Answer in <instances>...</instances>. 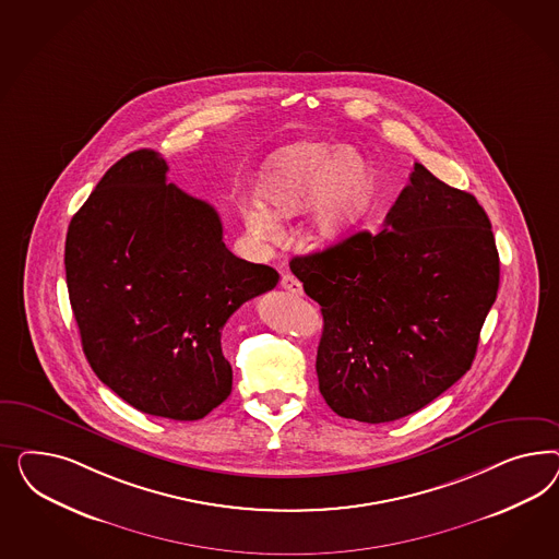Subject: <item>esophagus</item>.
<instances>
[{
    "label": "esophagus",
    "mask_w": 559,
    "mask_h": 559,
    "mask_svg": "<svg viewBox=\"0 0 559 559\" xmlns=\"http://www.w3.org/2000/svg\"><path fill=\"white\" fill-rule=\"evenodd\" d=\"M281 287L288 290V293H293V295H304V285H301L293 274H283Z\"/></svg>",
    "instance_id": "obj_1"
}]
</instances>
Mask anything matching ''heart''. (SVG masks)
I'll use <instances>...</instances> for the list:
<instances>
[{"mask_svg":"<svg viewBox=\"0 0 559 559\" xmlns=\"http://www.w3.org/2000/svg\"><path fill=\"white\" fill-rule=\"evenodd\" d=\"M260 194L271 209L252 201L241 215L248 231L274 241L278 217H295L309 209L307 239L332 243L350 234L371 206L372 178L367 162L344 145L297 143L274 153L260 180Z\"/></svg>","mask_w":559,"mask_h":559,"instance_id":"heart-1","label":"heart"}]
</instances>
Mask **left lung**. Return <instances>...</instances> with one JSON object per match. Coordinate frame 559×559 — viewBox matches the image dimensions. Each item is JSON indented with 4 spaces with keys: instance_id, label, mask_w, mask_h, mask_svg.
<instances>
[{
    "instance_id": "obj_1",
    "label": "left lung",
    "mask_w": 559,
    "mask_h": 559,
    "mask_svg": "<svg viewBox=\"0 0 559 559\" xmlns=\"http://www.w3.org/2000/svg\"><path fill=\"white\" fill-rule=\"evenodd\" d=\"M290 271L322 305L325 404L369 424L418 412L469 371L500 285L486 211L423 164L381 231L295 255Z\"/></svg>"
}]
</instances>
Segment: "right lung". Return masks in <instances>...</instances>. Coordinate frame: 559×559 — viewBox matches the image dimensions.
<instances>
[{
    "mask_svg": "<svg viewBox=\"0 0 559 559\" xmlns=\"http://www.w3.org/2000/svg\"><path fill=\"white\" fill-rule=\"evenodd\" d=\"M166 174L139 150L102 176L69 223V301L104 385L139 412L201 420L231 393L223 325L278 272L231 254L217 211Z\"/></svg>",
    "mask_w": 559,
    "mask_h": 559,
    "instance_id": "add662e5",
    "label": "right lung"
}]
</instances>
